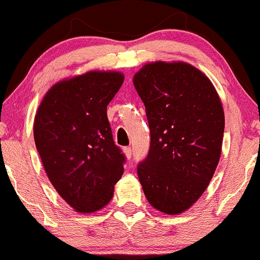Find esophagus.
Masks as SVG:
<instances>
[{
	"label": "esophagus",
	"mask_w": 260,
	"mask_h": 260,
	"mask_svg": "<svg viewBox=\"0 0 260 260\" xmlns=\"http://www.w3.org/2000/svg\"><path fill=\"white\" fill-rule=\"evenodd\" d=\"M123 153H124V155H126L127 159H131V156H132V150H131L129 147L123 148Z\"/></svg>",
	"instance_id": "1"
}]
</instances>
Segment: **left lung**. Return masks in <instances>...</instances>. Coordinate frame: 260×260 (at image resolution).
<instances>
[{"instance_id": "1", "label": "left lung", "mask_w": 260, "mask_h": 260, "mask_svg": "<svg viewBox=\"0 0 260 260\" xmlns=\"http://www.w3.org/2000/svg\"><path fill=\"white\" fill-rule=\"evenodd\" d=\"M133 84L151 136L139 182L151 207L178 215L201 198L217 168L222 103L211 80L183 61L149 62L134 74Z\"/></svg>"}]
</instances>
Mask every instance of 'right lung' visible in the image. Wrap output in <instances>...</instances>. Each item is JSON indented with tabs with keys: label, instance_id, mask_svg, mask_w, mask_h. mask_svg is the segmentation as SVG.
<instances>
[{
	"label": "right lung",
	"instance_id": "obj_1",
	"mask_svg": "<svg viewBox=\"0 0 260 260\" xmlns=\"http://www.w3.org/2000/svg\"><path fill=\"white\" fill-rule=\"evenodd\" d=\"M123 80L118 71L58 80L37 110L34 139L45 172L77 213L105 208L123 174L124 156L113 143L106 112Z\"/></svg>",
	"mask_w": 260,
	"mask_h": 260
}]
</instances>
